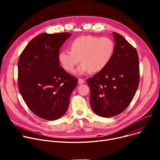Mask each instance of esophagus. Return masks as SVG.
<instances>
[{"label": "esophagus", "instance_id": "34e87169", "mask_svg": "<svg viewBox=\"0 0 160 160\" xmlns=\"http://www.w3.org/2000/svg\"><path fill=\"white\" fill-rule=\"evenodd\" d=\"M85 82V80L82 79V78H78V83L79 84H82Z\"/></svg>", "mask_w": 160, "mask_h": 160}]
</instances>
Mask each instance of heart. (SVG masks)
<instances>
[{
  "instance_id": "heart-1",
  "label": "heart",
  "mask_w": 160,
  "mask_h": 160,
  "mask_svg": "<svg viewBox=\"0 0 160 160\" xmlns=\"http://www.w3.org/2000/svg\"><path fill=\"white\" fill-rule=\"evenodd\" d=\"M71 50H65L59 54V62L66 71L71 72L81 61L83 63L77 71L78 74L103 70L113 56L115 45L108 37L82 36L75 38L70 44Z\"/></svg>"
}]
</instances>
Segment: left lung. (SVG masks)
I'll return each instance as SVG.
<instances>
[{
  "label": "left lung",
  "instance_id": "1",
  "mask_svg": "<svg viewBox=\"0 0 160 160\" xmlns=\"http://www.w3.org/2000/svg\"><path fill=\"white\" fill-rule=\"evenodd\" d=\"M114 52L105 68L88 79L90 104L94 112L112 117L124 112L138 89L140 75L138 52L128 41L113 32Z\"/></svg>",
  "mask_w": 160,
  "mask_h": 160
}]
</instances>
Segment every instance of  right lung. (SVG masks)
Listing matches in <instances>:
<instances>
[{
	"mask_svg": "<svg viewBox=\"0 0 160 160\" xmlns=\"http://www.w3.org/2000/svg\"><path fill=\"white\" fill-rule=\"evenodd\" d=\"M71 36L69 32L43 33L33 38L18 62V88L25 103L37 116L53 121L62 117L69 104L78 79L60 66L59 53Z\"/></svg>",
	"mask_w": 160,
	"mask_h": 160,
	"instance_id": "add662e5",
	"label": "right lung"
}]
</instances>
